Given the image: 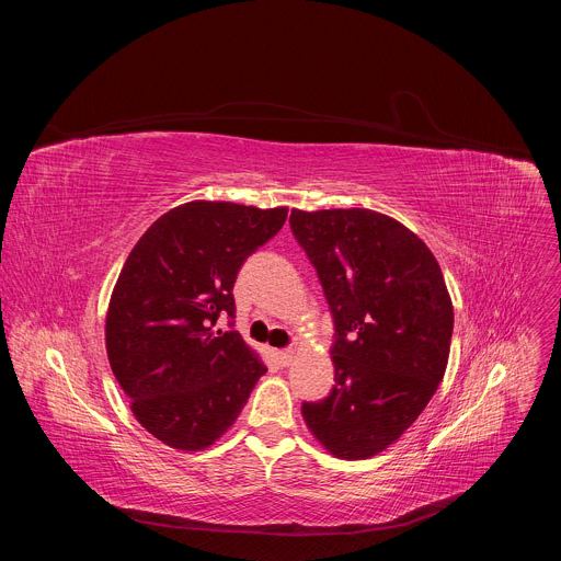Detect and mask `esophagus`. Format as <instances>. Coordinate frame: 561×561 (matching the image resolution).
<instances>
[{"label": "esophagus", "mask_w": 561, "mask_h": 561, "mask_svg": "<svg viewBox=\"0 0 561 561\" xmlns=\"http://www.w3.org/2000/svg\"><path fill=\"white\" fill-rule=\"evenodd\" d=\"M293 357H295V353H293L290 348H286V351H277V362H279V366H290Z\"/></svg>", "instance_id": "1"}]
</instances>
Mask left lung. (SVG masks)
<instances>
[{
    "label": "left lung",
    "mask_w": 561,
    "mask_h": 561,
    "mask_svg": "<svg viewBox=\"0 0 561 561\" xmlns=\"http://www.w3.org/2000/svg\"><path fill=\"white\" fill-rule=\"evenodd\" d=\"M290 230L335 324V386L301 404L304 422L335 457H373L422 415L444 377L453 304L442 268L415 232L368 208L293 210Z\"/></svg>",
    "instance_id": "obj_1"
}]
</instances>
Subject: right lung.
I'll use <instances>...</instances> for the list:
<instances>
[{"label": "right lung", "instance_id": "obj_1", "mask_svg": "<svg viewBox=\"0 0 561 561\" xmlns=\"http://www.w3.org/2000/svg\"><path fill=\"white\" fill-rule=\"evenodd\" d=\"M288 208L188 202L159 217L130 251L106 314V353L137 422L180 450L215 444L266 373L232 331L242 264ZM219 316L228 332L214 329Z\"/></svg>", "mask_w": 561, "mask_h": 561}]
</instances>
